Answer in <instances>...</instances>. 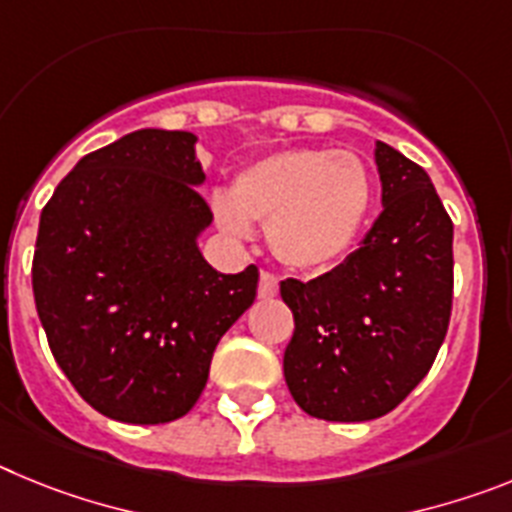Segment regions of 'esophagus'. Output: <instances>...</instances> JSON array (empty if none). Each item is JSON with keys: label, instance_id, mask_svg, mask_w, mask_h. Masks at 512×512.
I'll use <instances>...</instances> for the list:
<instances>
[{"label": "esophagus", "instance_id": "esophagus-1", "mask_svg": "<svg viewBox=\"0 0 512 512\" xmlns=\"http://www.w3.org/2000/svg\"><path fill=\"white\" fill-rule=\"evenodd\" d=\"M279 292V282L274 274H269V271H261L259 277V297L261 300H271V297H277Z\"/></svg>", "mask_w": 512, "mask_h": 512}]
</instances>
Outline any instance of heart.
Masks as SVG:
<instances>
[{
	"label": "heart",
	"instance_id": "1",
	"mask_svg": "<svg viewBox=\"0 0 512 512\" xmlns=\"http://www.w3.org/2000/svg\"><path fill=\"white\" fill-rule=\"evenodd\" d=\"M372 202L374 179L356 153L295 148L248 166L212 210L233 235L264 223L271 253L289 269L323 271L351 251Z\"/></svg>",
	"mask_w": 512,
	"mask_h": 512
}]
</instances>
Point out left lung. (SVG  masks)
Wrapping results in <instances>:
<instances>
[{
    "label": "left lung",
    "mask_w": 512,
    "mask_h": 512,
    "mask_svg": "<svg viewBox=\"0 0 512 512\" xmlns=\"http://www.w3.org/2000/svg\"><path fill=\"white\" fill-rule=\"evenodd\" d=\"M379 217L343 264L284 279L295 315L284 379L312 418L361 423L395 410L436 361L454 300V223L431 176L377 143Z\"/></svg>",
    "instance_id": "left-lung-1"
}]
</instances>
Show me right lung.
Segmentation results:
<instances>
[{"label": "right lung", "instance_id": "right-lung-1", "mask_svg": "<svg viewBox=\"0 0 512 512\" xmlns=\"http://www.w3.org/2000/svg\"><path fill=\"white\" fill-rule=\"evenodd\" d=\"M184 130H135L89 153L40 212L33 295L53 356L97 413L158 425L200 400L217 341L256 300L259 269L220 274Z\"/></svg>", "mask_w": 512, "mask_h": 512}]
</instances>
